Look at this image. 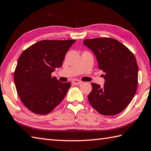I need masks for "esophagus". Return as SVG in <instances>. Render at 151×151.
<instances>
[{"label": "esophagus", "mask_w": 151, "mask_h": 151, "mask_svg": "<svg viewBox=\"0 0 151 151\" xmlns=\"http://www.w3.org/2000/svg\"><path fill=\"white\" fill-rule=\"evenodd\" d=\"M73 83L75 84V85H81V84L83 83V82L79 81V80H77V79H74V80L73 81Z\"/></svg>", "instance_id": "34e87169"}]
</instances>
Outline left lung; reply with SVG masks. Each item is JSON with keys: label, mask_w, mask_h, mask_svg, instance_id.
<instances>
[{"label": "left lung", "mask_w": 151, "mask_h": 151, "mask_svg": "<svg viewBox=\"0 0 151 151\" xmlns=\"http://www.w3.org/2000/svg\"><path fill=\"white\" fill-rule=\"evenodd\" d=\"M83 45L93 51L103 75V87L92 83L88 99L99 114L115 115L129 105L137 91L138 65L134 55L118 40L111 38L86 39Z\"/></svg>", "instance_id": "obj_1"}]
</instances>
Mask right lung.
Returning <instances> with one entry per match:
<instances>
[{"label": "right lung", "instance_id": "1", "mask_svg": "<svg viewBox=\"0 0 151 151\" xmlns=\"http://www.w3.org/2000/svg\"><path fill=\"white\" fill-rule=\"evenodd\" d=\"M75 40H43L24 50L18 60L14 81L18 95L34 113L47 114L65 98L71 84L51 76L60 68Z\"/></svg>", "mask_w": 151, "mask_h": 151}]
</instances>
